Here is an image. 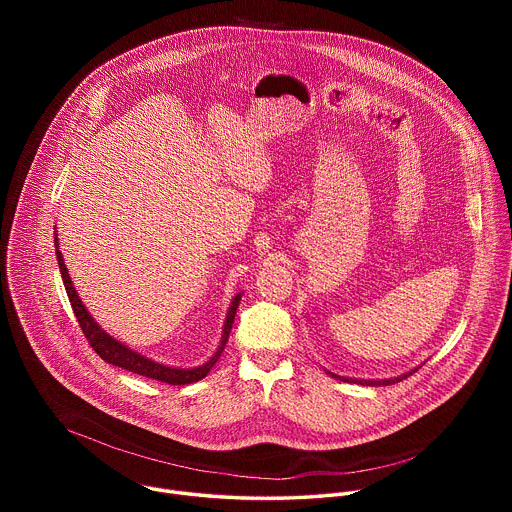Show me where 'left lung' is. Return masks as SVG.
I'll list each match as a JSON object with an SVG mask.
<instances>
[{
  "mask_svg": "<svg viewBox=\"0 0 512 512\" xmlns=\"http://www.w3.org/2000/svg\"><path fill=\"white\" fill-rule=\"evenodd\" d=\"M417 369H419V367H417ZM417 369H413V371H409V373H403V375H399V377L379 379V381H375V379H348V377H340V375L330 373V371H326V375H330V377H332V379H336V381H344V383H358V385H367V387H385V385H395V383H399V381L407 379V377H409V375H413Z\"/></svg>",
  "mask_w": 512,
  "mask_h": 512,
  "instance_id": "left-lung-1",
  "label": "left lung"
}]
</instances>
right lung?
I'll use <instances>...</instances> for the list:
<instances>
[{"label": "right lung", "mask_w": 512, "mask_h": 512, "mask_svg": "<svg viewBox=\"0 0 512 512\" xmlns=\"http://www.w3.org/2000/svg\"><path fill=\"white\" fill-rule=\"evenodd\" d=\"M54 245H56V259H58V267H60V275H62V283H64V289L68 294V300H70V306H72V312H75L79 324H81V330L83 334L87 336L89 344L93 346V350L109 364H115V367H121L129 373H135V375H141V377H148V379H156V381H162L166 385H190V383H196L200 379H204L210 369L216 364L218 356L223 354L225 346H227V340H229V334H231V328H233V322H235V314H237V308H239V302H241V296L243 294H237L227 310V318H225V326H223V336H221V342H218V348L214 350V354L202 362L200 367H192V369H180V367H168V364H162L150 356H145L133 348H129L127 344L115 340L111 334H107L99 324L97 320L89 314V310L85 308V304L81 302L79 294L75 285H72L70 281V275H68V269L64 265V257L62 253L58 251V237L54 233Z\"/></svg>", "instance_id": "obj_1"}]
</instances>
